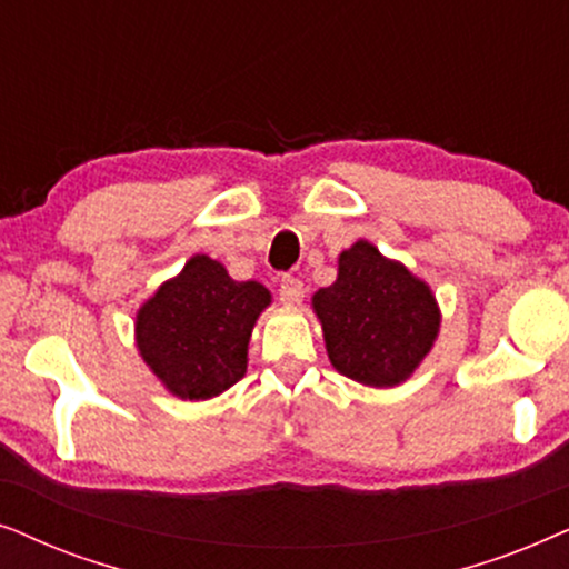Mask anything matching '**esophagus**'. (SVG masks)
<instances>
[{
	"instance_id": "34e87169",
	"label": "esophagus",
	"mask_w": 569,
	"mask_h": 569,
	"mask_svg": "<svg viewBox=\"0 0 569 569\" xmlns=\"http://www.w3.org/2000/svg\"><path fill=\"white\" fill-rule=\"evenodd\" d=\"M278 293L283 305H297V301H301V293H305V283L297 276H283L280 278Z\"/></svg>"
}]
</instances>
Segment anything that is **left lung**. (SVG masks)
Here are the masks:
<instances>
[{
	"label": "left lung",
	"mask_w": 569,
	"mask_h": 569,
	"mask_svg": "<svg viewBox=\"0 0 569 569\" xmlns=\"http://www.w3.org/2000/svg\"><path fill=\"white\" fill-rule=\"evenodd\" d=\"M332 367L356 382L392 388L429 353L439 309L429 286L400 262L356 241L338 260V280L312 299Z\"/></svg>",
	"instance_id": "1"
}]
</instances>
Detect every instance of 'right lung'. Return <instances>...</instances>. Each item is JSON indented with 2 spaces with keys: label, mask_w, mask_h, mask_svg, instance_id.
<instances>
[{
  "label": "right lung",
  "mask_w": 569,
  "mask_h": 569,
  "mask_svg": "<svg viewBox=\"0 0 569 569\" xmlns=\"http://www.w3.org/2000/svg\"><path fill=\"white\" fill-rule=\"evenodd\" d=\"M270 293L231 280L221 262L197 254L138 312V348L173 396L213 398L247 372V346Z\"/></svg>",
  "instance_id": "add662e5"
}]
</instances>
